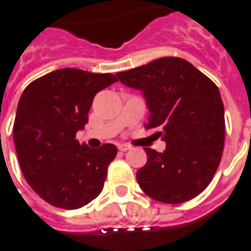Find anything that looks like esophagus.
<instances>
[{"mask_svg":"<svg viewBox=\"0 0 251 251\" xmlns=\"http://www.w3.org/2000/svg\"><path fill=\"white\" fill-rule=\"evenodd\" d=\"M118 150H120L121 152H126V151L130 150V147L126 145V144H120V145H118Z\"/></svg>","mask_w":251,"mask_h":251,"instance_id":"34e87169","label":"esophagus"}]
</instances>
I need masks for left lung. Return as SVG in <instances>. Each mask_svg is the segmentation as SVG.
Wrapping results in <instances>:
<instances>
[{"label": "left lung", "mask_w": 251, "mask_h": 251, "mask_svg": "<svg viewBox=\"0 0 251 251\" xmlns=\"http://www.w3.org/2000/svg\"><path fill=\"white\" fill-rule=\"evenodd\" d=\"M122 84L140 89L150 120L167 147L145 148L148 160L137 182L151 199L180 204L194 199L211 183L224 148V106L216 84L178 57H163L117 73Z\"/></svg>", "instance_id": "left-lung-1"}]
</instances>
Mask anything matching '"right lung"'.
Listing matches in <instances>:
<instances>
[{"mask_svg": "<svg viewBox=\"0 0 251 251\" xmlns=\"http://www.w3.org/2000/svg\"><path fill=\"white\" fill-rule=\"evenodd\" d=\"M118 78L65 68L36 78L19 100L13 140L23 175L52 206L77 209L100 194L117 147L92 150L76 133L88 122L95 95Z\"/></svg>", "mask_w": 251, "mask_h": 251, "instance_id": "add662e5", "label": "right lung"}]
</instances>
